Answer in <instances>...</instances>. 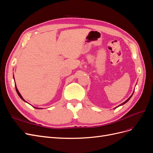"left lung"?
I'll return each instance as SVG.
<instances>
[{"label":"left lung","mask_w":153,"mask_h":153,"mask_svg":"<svg viewBox=\"0 0 153 153\" xmlns=\"http://www.w3.org/2000/svg\"><path fill=\"white\" fill-rule=\"evenodd\" d=\"M133 92H134V91H133ZM133 94H131V96H130V97H129V98H128V100H126V101H124V103H122V104H121V105H119V106H121V105H124V104H125V103H127V102H128V101H129V99H130V98H131V96H133ZM118 106H117V107H118ZM116 108H117V107H116Z\"/></svg>","instance_id":"1"}]
</instances>
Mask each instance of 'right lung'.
I'll return each mask as SVG.
<instances>
[{"label": "right lung", "instance_id": "1", "mask_svg": "<svg viewBox=\"0 0 153 153\" xmlns=\"http://www.w3.org/2000/svg\"><path fill=\"white\" fill-rule=\"evenodd\" d=\"M14 79H15V78H14ZM15 88H16V92H17V94H18V96H20V98L22 100H24V101H25V102H27V101L24 99V98H23V97L22 96V95L20 94V92H19V91H18V90L17 89V88H16V85H15ZM33 107H34V106H33ZM35 108H37V109H39V108H36V107H34Z\"/></svg>", "mask_w": 153, "mask_h": 153}]
</instances>
